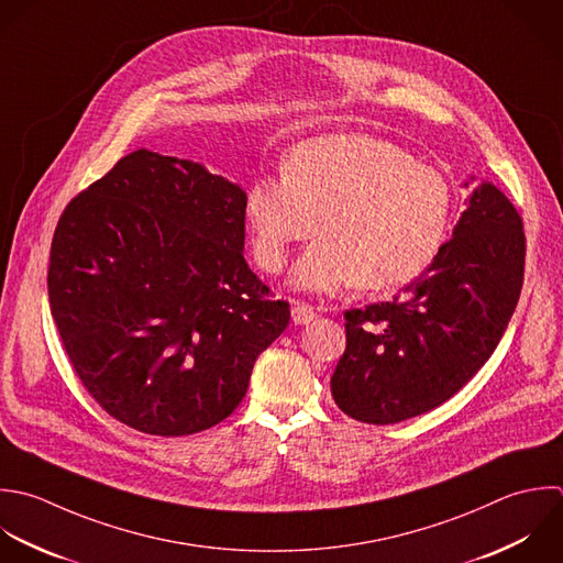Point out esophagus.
Returning <instances> with one entry per match:
<instances>
[{"label":"esophagus","instance_id":"obj_1","mask_svg":"<svg viewBox=\"0 0 563 563\" xmlns=\"http://www.w3.org/2000/svg\"><path fill=\"white\" fill-rule=\"evenodd\" d=\"M291 318L296 324H311L318 318V311L307 302H294Z\"/></svg>","mask_w":563,"mask_h":563}]
</instances>
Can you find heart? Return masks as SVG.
<instances>
[{"label":"heart","instance_id":"obj_1","mask_svg":"<svg viewBox=\"0 0 563 563\" xmlns=\"http://www.w3.org/2000/svg\"><path fill=\"white\" fill-rule=\"evenodd\" d=\"M452 210L439 170L362 133L302 142L287 155L285 175H263L245 195L254 258L265 272H280L298 243L320 236L291 272V283L309 291L412 283L439 256Z\"/></svg>","mask_w":563,"mask_h":563}]
</instances>
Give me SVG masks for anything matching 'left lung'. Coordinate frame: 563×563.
I'll list each match as a JSON object with an SVG mask.
<instances>
[{
    "label": "left lung",
    "mask_w": 563,
    "mask_h": 563,
    "mask_svg": "<svg viewBox=\"0 0 563 563\" xmlns=\"http://www.w3.org/2000/svg\"><path fill=\"white\" fill-rule=\"evenodd\" d=\"M522 228L505 192L483 181L452 239L401 296L344 313L346 351L331 377L344 415L375 426L419 417L485 366L520 300Z\"/></svg>",
    "instance_id": "1"
}]
</instances>
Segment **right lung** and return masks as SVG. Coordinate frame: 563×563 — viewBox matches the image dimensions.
I'll return each mask as SVG.
<instances>
[{"label":"right lung","instance_id":"right-lung-1","mask_svg":"<svg viewBox=\"0 0 563 563\" xmlns=\"http://www.w3.org/2000/svg\"><path fill=\"white\" fill-rule=\"evenodd\" d=\"M243 247V188L190 159L133 151L67 203L49 250V309L107 415L188 437L236 410L291 316Z\"/></svg>","mask_w":563,"mask_h":563}]
</instances>
